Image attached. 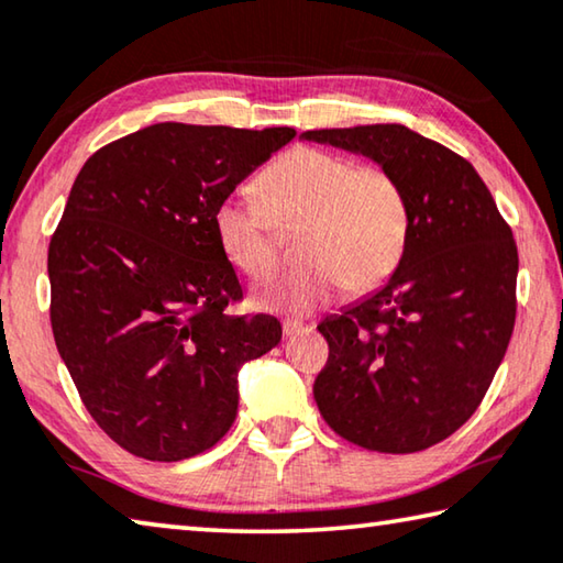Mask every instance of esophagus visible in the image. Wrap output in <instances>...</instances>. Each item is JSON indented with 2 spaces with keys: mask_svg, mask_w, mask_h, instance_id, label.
I'll return each mask as SVG.
<instances>
[{
  "mask_svg": "<svg viewBox=\"0 0 563 563\" xmlns=\"http://www.w3.org/2000/svg\"><path fill=\"white\" fill-rule=\"evenodd\" d=\"M306 330H310V325L300 323V320H283V335L285 338L300 335V333H306Z\"/></svg>",
  "mask_w": 563,
  "mask_h": 563,
  "instance_id": "esophagus-1",
  "label": "esophagus"
}]
</instances>
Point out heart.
<instances>
[{
	"mask_svg": "<svg viewBox=\"0 0 563 563\" xmlns=\"http://www.w3.org/2000/svg\"><path fill=\"white\" fill-rule=\"evenodd\" d=\"M261 202L233 192L212 210V230L228 263L261 278L273 265V222H302L296 271L255 290L257 306L308 316L345 288L365 292L390 278L408 240V200L380 167L316 147H298L257 177Z\"/></svg>",
	"mask_w": 563,
	"mask_h": 563,
	"instance_id": "heart-1",
	"label": "heart"
}]
</instances>
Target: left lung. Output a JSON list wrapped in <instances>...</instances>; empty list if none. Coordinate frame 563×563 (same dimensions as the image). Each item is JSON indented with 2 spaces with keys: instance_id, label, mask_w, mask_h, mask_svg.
<instances>
[{
  "instance_id": "obj_1",
  "label": "left lung",
  "mask_w": 563,
  "mask_h": 563,
  "mask_svg": "<svg viewBox=\"0 0 563 563\" xmlns=\"http://www.w3.org/2000/svg\"><path fill=\"white\" fill-rule=\"evenodd\" d=\"M404 187L408 240L394 275L318 325L330 355L320 416L378 453H413L474 416L511 341L519 253L468 159L404 124L310 130Z\"/></svg>"
}]
</instances>
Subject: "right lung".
I'll return each instance as SVG.
<instances>
[{
	"instance_id": "right-lung-1",
	"label": "right lung",
	"mask_w": 563,
	"mask_h": 563,
	"mask_svg": "<svg viewBox=\"0 0 563 563\" xmlns=\"http://www.w3.org/2000/svg\"><path fill=\"white\" fill-rule=\"evenodd\" d=\"M292 128L159 122L97 150L52 235V333L85 408L124 451L183 461L238 416V373L280 343L243 298L212 210Z\"/></svg>"
}]
</instances>
